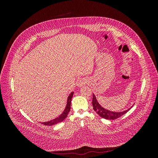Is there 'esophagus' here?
Listing matches in <instances>:
<instances>
[{
    "mask_svg": "<svg viewBox=\"0 0 158 158\" xmlns=\"http://www.w3.org/2000/svg\"><path fill=\"white\" fill-rule=\"evenodd\" d=\"M83 84H82V83H80V82H79V84H78V85L79 86H82V85Z\"/></svg>",
    "mask_w": 158,
    "mask_h": 158,
    "instance_id": "esophagus-1",
    "label": "esophagus"
}]
</instances>
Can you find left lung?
Masks as SVG:
<instances>
[{"label": "left lung", "mask_w": 158, "mask_h": 158, "mask_svg": "<svg viewBox=\"0 0 158 158\" xmlns=\"http://www.w3.org/2000/svg\"><path fill=\"white\" fill-rule=\"evenodd\" d=\"M92 106L94 111L96 112L100 117H102L103 118L106 119H109V120H114V119H117L119 117H121L123 116V114H125L128 111V110H130V109H128L126 111H124L122 112H113L111 111H109V110H107L106 109H104L102 107L99 103L98 102L96 98H95V95L93 94V99H92Z\"/></svg>", "instance_id": "left-lung-1"}]
</instances>
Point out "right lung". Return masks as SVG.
I'll return each mask as SVG.
<instances>
[{
    "label": "right lung",
    "instance_id": "obj_1",
    "mask_svg": "<svg viewBox=\"0 0 158 158\" xmlns=\"http://www.w3.org/2000/svg\"><path fill=\"white\" fill-rule=\"evenodd\" d=\"M73 94H74V92H71V94L69 95V96L68 98V99H67V104H66V108L64 109V111L63 112V113H62L58 117H56V118L55 119H52V120L50 121H48V122H45V123H41L43 125H45L46 126H51V125H56V124L59 123H60L63 121H64V119L66 118V117H67L68 114L70 111V104H71V100H72V98H73Z\"/></svg>",
    "mask_w": 158,
    "mask_h": 158
}]
</instances>
